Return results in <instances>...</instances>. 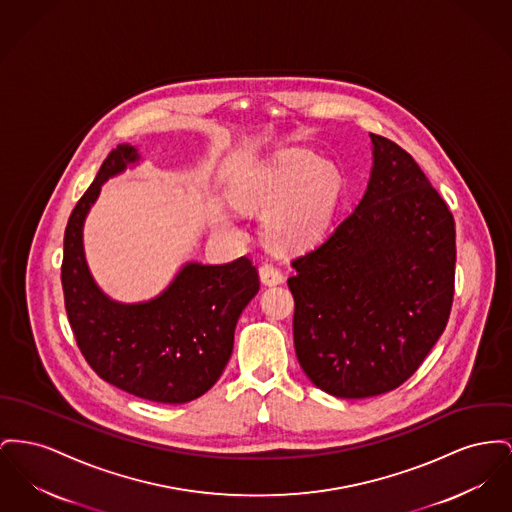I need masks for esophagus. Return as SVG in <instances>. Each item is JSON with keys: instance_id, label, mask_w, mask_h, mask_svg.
Returning a JSON list of instances; mask_svg holds the SVG:
<instances>
[{"instance_id": "obj_1", "label": "esophagus", "mask_w": 512, "mask_h": 512, "mask_svg": "<svg viewBox=\"0 0 512 512\" xmlns=\"http://www.w3.org/2000/svg\"><path fill=\"white\" fill-rule=\"evenodd\" d=\"M259 274H261V280H263V284H280L282 280H284V276H282V271L274 265V263H263L261 265V269H259Z\"/></svg>"}]
</instances>
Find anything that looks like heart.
<instances>
[{
  "mask_svg": "<svg viewBox=\"0 0 512 512\" xmlns=\"http://www.w3.org/2000/svg\"><path fill=\"white\" fill-rule=\"evenodd\" d=\"M340 187L338 174L315 156L292 154L247 181L238 197L247 207L274 209L269 230L276 240L305 245L329 226Z\"/></svg>",
  "mask_w": 512,
  "mask_h": 512,
  "instance_id": "b5f03b06",
  "label": "heart"
}]
</instances>
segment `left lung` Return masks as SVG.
<instances>
[{
    "instance_id": "obj_1",
    "label": "left lung",
    "mask_w": 512,
    "mask_h": 512,
    "mask_svg": "<svg viewBox=\"0 0 512 512\" xmlns=\"http://www.w3.org/2000/svg\"><path fill=\"white\" fill-rule=\"evenodd\" d=\"M367 191L331 234L292 261L294 346L315 387L367 398L408 381L445 331L456 230L412 154L369 133Z\"/></svg>"
}]
</instances>
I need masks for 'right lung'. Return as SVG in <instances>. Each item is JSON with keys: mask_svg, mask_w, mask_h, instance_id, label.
<instances>
[{"mask_svg": "<svg viewBox=\"0 0 512 512\" xmlns=\"http://www.w3.org/2000/svg\"><path fill=\"white\" fill-rule=\"evenodd\" d=\"M137 158L129 145L112 149L67 220L61 261L65 311L98 377L145 400L183 404L205 394L222 375L238 317L259 292V272L249 257L226 265L189 263L164 294L147 303L106 298L85 263L83 220L100 185Z\"/></svg>", "mask_w": 512, "mask_h": 512, "instance_id": "right-lung-1", "label": "right lung"}]
</instances>
